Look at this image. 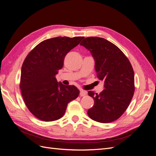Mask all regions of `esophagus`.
Instances as JSON below:
<instances>
[{
	"label": "esophagus",
	"instance_id": "obj_1",
	"mask_svg": "<svg viewBox=\"0 0 156 156\" xmlns=\"http://www.w3.org/2000/svg\"><path fill=\"white\" fill-rule=\"evenodd\" d=\"M86 94H87L86 91L83 90H80V96H85Z\"/></svg>",
	"mask_w": 156,
	"mask_h": 156
}]
</instances>
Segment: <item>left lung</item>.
Returning <instances> with one entry per match:
<instances>
[{"instance_id":"left-lung-1","label":"left lung","mask_w":156,"mask_h":156,"mask_svg":"<svg viewBox=\"0 0 156 156\" xmlns=\"http://www.w3.org/2000/svg\"><path fill=\"white\" fill-rule=\"evenodd\" d=\"M80 45L90 52L95 61L97 77L104 82V89L101 93L88 92L94 100V106L88 110V115L101 123L115 121L123 115L133 98V68L123 52L104 38L86 37Z\"/></svg>"}]
</instances>
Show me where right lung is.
I'll list each match as a JSON object with an SVG mask.
<instances>
[{
    "label": "right lung",
    "instance_id": "right-lung-1",
    "mask_svg": "<svg viewBox=\"0 0 156 156\" xmlns=\"http://www.w3.org/2000/svg\"><path fill=\"white\" fill-rule=\"evenodd\" d=\"M84 37H56L41 41L23 62L20 88L29 110L45 122L56 120L64 115L68 103L79 90L73 85L58 82L56 75L63 67L65 56Z\"/></svg>",
    "mask_w": 156,
    "mask_h": 156
}]
</instances>
